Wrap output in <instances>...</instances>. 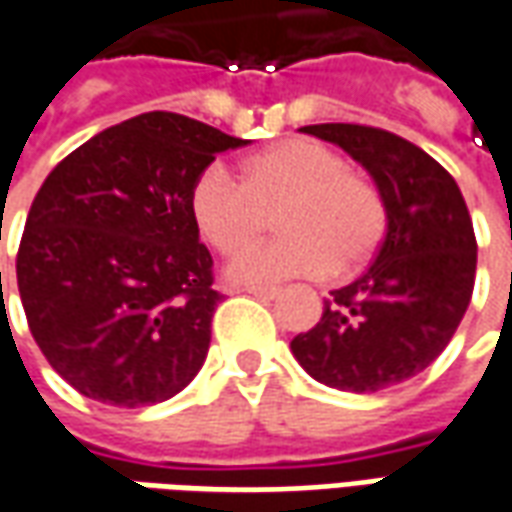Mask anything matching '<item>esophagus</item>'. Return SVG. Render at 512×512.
I'll return each mask as SVG.
<instances>
[{
  "label": "esophagus",
  "mask_w": 512,
  "mask_h": 512,
  "mask_svg": "<svg viewBox=\"0 0 512 512\" xmlns=\"http://www.w3.org/2000/svg\"><path fill=\"white\" fill-rule=\"evenodd\" d=\"M246 294H252V297H260V300H274L277 294H280V288L277 285H246L241 288Z\"/></svg>",
  "instance_id": "34e87169"
}]
</instances>
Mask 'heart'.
I'll list each match as a JSON object with an SVG mask.
<instances>
[{
    "label": "heart",
    "instance_id": "obj_1",
    "mask_svg": "<svg viewBox=\"0 0 512 512\" xmlns=\"http://www.w3.org/2000/svg\"><path fill=\"white\" fill-rule=\"evenodd\" d=\"M190 218L218 255H238L277 215L280 241L241 255L229 274L241 283H271L361 269L387 238V201L344 154L319 139L291 137L249 156L238 182L207 165L190 184Z\"/></svg>",
    "mask_w": 512,
    "mask_h": 512
}]
</instances>
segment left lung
<instances>
[{
    "mask_svg": "<svg viewBox=\"0 0 512 512\" xmlns=\"http://www.w3.org/2000/svg\"><path fill=\"white\" fill-rule=\"evenodd\" d=\"M300 131L370 170L389 224L370 269L330 291L322 319L291 339V353L328 387L381 392L423 373L460 328L474 294V224L454 176L415 142L356 123Z\"/></svg>",
    "mask_w": 512,
    "mask_h": 512,
    "instance_id": "8db88e82",
    "label": "left lung"
}]
</instances>
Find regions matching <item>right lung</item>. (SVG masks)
<instances>
[{
    "label": "right lung",
    "instance_id": "obj_1",
    "mask_svg": "<svg viewBox=\"0 0 512 512\" xmlns=\"http://www.w3.org/2000/svg\"><path fill=\"white\" fill-rule=\"evenodd\" d=\"M238 145L184 114L148 111L83 142L44 179L16 280L33 339L81 395L137 409L196 378L221 294L187 198L215 154Z\"/></svg>",
    "mask_w": 512,
    "mask_h": 512
}]
</instances>
